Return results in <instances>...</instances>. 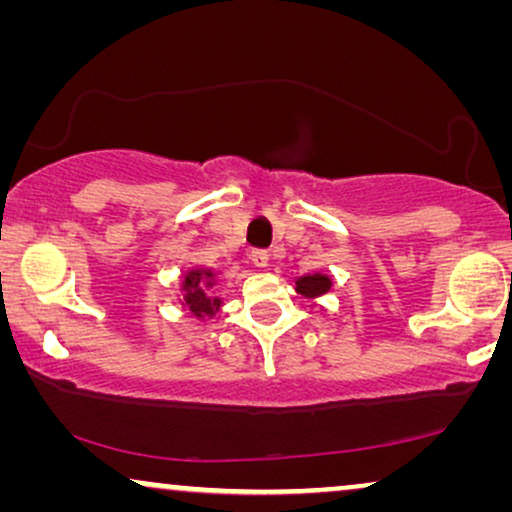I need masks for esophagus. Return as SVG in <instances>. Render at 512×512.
Here are the masks:
<instances>
[{"label": "esophagus", "instance_id": "obj_1", "mask_svg": "<svg viewBox=\"0 0 512 512\" xmlns=\"http://www.w3.org/2000/svg\"><path fill=\"white\" fill-rule=\"evenodd\" d=\"M249 261H251V265H254V268H268L270 254L265 249H254L249 254Z\"/></svg>", "mask_w": 512, "mask_h": 512}]
</instances>
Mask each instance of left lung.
Here are the masks:
<instances>
[{"label":"left lung","instance_id":"obj_1","mask_svg":"<svg viewBox=\"0 0 512 512\" xmlns=\"http://www.w3.org/2000/svg\"><path fill=\"white\" fill-rule=\"evenodd\" d=\"M296 291L305 298H317L331 291V277L326 275H305L296 279Z\"/></svg>","mask_w":512,"mask_h":512}]
</instances>
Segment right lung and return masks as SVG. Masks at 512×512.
I'll use <instances>...</instances> for the list:
<instances>
[{"mask_svg":"<svg viewBox=\"0 0 512 512\" xmlns=\"http://www.w3.org/2000/svg\"><path fill=\"white\" fill-rule=\"evenodd\" d=\"M205 286H212V272L191 270L184 277V303L193 312V317L198 319L214 317L216 310L221 307V300L216 296H209Z\"/></svg>","mask_w":512,"mask_h":512,"instance_id":"right-lung-1","label":"right lung"}]
</instances>
